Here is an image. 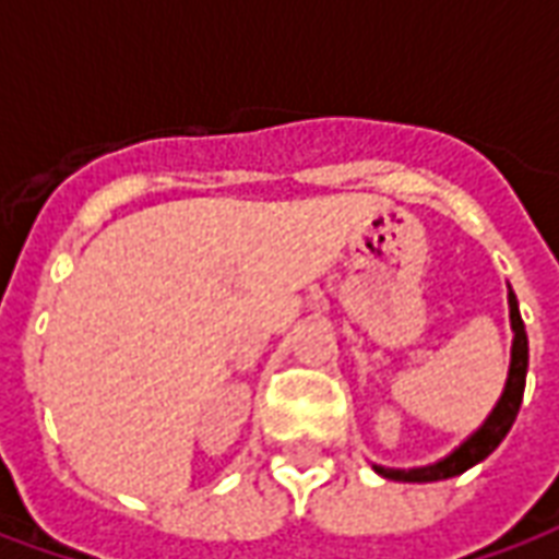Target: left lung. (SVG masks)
<instances>
[{
    "mask_svg": "<svg viewBox=\"0 0 559 559\" xmlns=\"http://www.w3.org/2000/svg\"><path fill=\"white\" fill-rule=\"evenodd\" d=\"M509 323H512V359H509V374H506L503 395L497 399L493 411L488 413V419L481 421L476 431L469 433L467 440L455 445L452 452L433 464L425 467H383V464H371L374 473H380L383 479L392 481H440L461 476L464 469L476 467L479 461L491 455L497 445L503 443V437L512 428L518 411H521V399H524V383H527V332H524V320L518 311V299L512 287H509Z\"/></svg>",
    "mask_w": 559,
    "mask_h": 559,
    "instance_id": "8db88e82",
    "label": "left lung"
}]
</instances>
